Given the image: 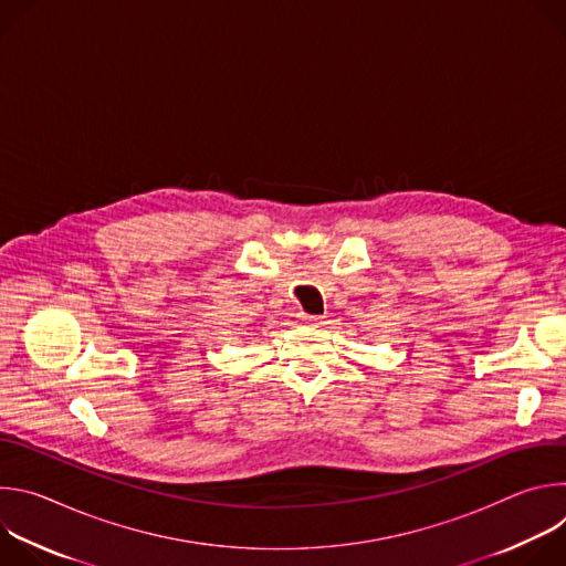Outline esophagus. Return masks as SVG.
<instances>
[{"mask_svg": "<svg viewBox=\"0 0 566 566\" xmlns=\"http://www.w3.org/2000/svg\"><path fill=\"white\" fill-rule=\"evenodd\" d=\"M300 317L306 322V325H319L322 315H308V313H300Z\"/></svg>", "mask_w": 566, "mask_h": 566, "instance_id": "34e87169", "label": "esophagus"}]
</instances>
